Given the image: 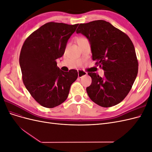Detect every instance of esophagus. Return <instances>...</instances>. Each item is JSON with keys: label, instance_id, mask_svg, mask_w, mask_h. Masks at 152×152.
Instances as JSON below:
<instances>
[{"label": "esophagus", "instance_id": "34e87169", "mask_svg": "<svg viewBox=\"0 0 152 152\" xmlns=\"http://www.w3.org/2000/svg\"><path fill=\"white\" fill-rule=\"evenodd\" d=\"M87 75V72H86L84 70H78V77L79 78H81L83 76H85Z\"/></svg>", "mask_w": 152, "mask_h": 152}]
</instances>
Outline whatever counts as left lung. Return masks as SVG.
Masks as SVG:
<instances>
[{"instance_id": "left-lung-1", "label": "left lung", "mask_w": 152, "mask_h": 152, "mask_svg": "<svg viewBox=\"0 0 152 152\" xmlns=\"http://www.w3.org/2000/svg\"><path fill=\"white\" fill-rule=\"evenodd\" d=\"M89 40L92 58L104 77L88 72L92 82L86 91L90 99L102 107L121 103L129 93L138 72L135 49L130 38L109 22L81 23L76 30Z\"/></svg>"}]
</instances>
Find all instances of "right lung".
<instances>
[{
	"label": "right lung",
	"mask_w": 152,
	"mask_h": 152,
	"mask_svg": "<svg viewBox=\"0 0 152 152\" xmlns=\"http://www.w3.org/2000/svg\"><path fill=\"white\" fill-rule=\"evenodd\" d=\"M78 25L47 23L30 35L23 45L20 56L23 82L44 107L54 108L65 102L77 79V70H61L56 59L64 54L68 40Z\"/></svg>",
	"instance_id": "add662e5"
}]
</instances>
